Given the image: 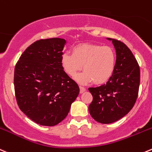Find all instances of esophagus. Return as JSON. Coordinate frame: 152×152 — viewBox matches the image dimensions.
<instances>
[{"mask_svg":"<svg viewBox=\"0 0 152 152\" xmlns=\"http://www.w3.org/2000/svg\"><path fill=\"white\" fill-rule=\"evenodd\" d=\"M79 89H80V91H79V92H80V94H82V93H84L85 91H86V89H85V88H83V87H82V86L79 87Z\"/></svg>","mask_w":152,"mask_h":152,"instance_id":"esophagus-1","label":"esophagus"}]
</instances>
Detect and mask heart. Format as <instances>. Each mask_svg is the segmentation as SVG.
I'll use <instances>...</instances> for the list:
<instances>
[{
    "mask_svg": "<svg viewBox=\"0 0 152 152\" xmlns=\"http://www.w3.org/2000/svg\"><path fill=\"white\" fill-rule=\"evenodd\" d=\"M60 63L69 76H76L82 69L84 73L76 77L81 84L94 81L95 85H103L113 76L116 66V54L110 47L96 44H81L72 49V55L64 53Z\"/></svg>",
    "mask_w": 152,
    "mask_h": 152,
    "instance_id": "obj_1",
    "label": "heart"
}]
</instances>
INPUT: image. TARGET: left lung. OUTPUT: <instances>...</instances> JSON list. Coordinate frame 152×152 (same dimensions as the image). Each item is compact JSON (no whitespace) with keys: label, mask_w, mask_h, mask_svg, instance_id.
I'll return each instance as SVG.
<instances>
[{"label":"left lung","mask_w":152,"mask_h":152,"mask_svg":"<svg viewBox=\"0 0 152 152\" xmlns=\"http://www.w3.org/2000/svg\"><path fill=\"white\" fill-rule=\"evenodd\" d=\"M107 39L112 41L116 50L115 70L107 83L88 88L93 96L90 114L102 124L114 123L132 110L137 98L140 81L139 64L130 49L120 41Z\"/></svg>","instance_id":"8db88e82"}]
</instances>
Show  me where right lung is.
I'll list each match as a JSON object with an SVG mask.
<instances>
[{
	"mask_svg": "<svg viewBox=\"0 0 152 152\" xmlns=\"http://www.w3.org/2000/svg\"><path fill=\"white\" fill-rule=\"evenodd\" d=\"M65 44L59 38L36 41L25 50L15 67L18 107L37 124L61 123L79 95V86L60 63Z\"/></svg>",
	"mask_w": 152,
	"mask_h": 152,
	"instance_id": "1",
	"label": "right lung"
}]
</instances>
